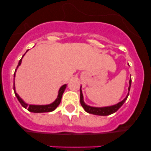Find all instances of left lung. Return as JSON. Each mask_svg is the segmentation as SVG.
Wrapping results in <instances>:
<instances>
[{"mask_svg": "<svg viewBox=\"0 0 151 151\" xmlns=\"http://www.w3.org/2000/svg\"><path fill=\"white\" fill-rule=\"evenodd\" d=\"M131 84H132V79L130 78V80H129V88H128L129 92H128V94L126 95V97H125L122 101L119 102L116 104L108 106H102V107L91 106L85 104V101H84V97L82 91V85H81V88H80V103H81V105H82V107L84 108V110H85V111L88 113H91V114H94V115L97 116H108L110 115V114H113V113H116V112L123 105V104L125 102V101L127 100V97L129 94V91H130Z\"/></svg>", "mask_w": 151, "mask_h": 151, "instance_id": "obj_1", "label": "left lung"}]
</instances>
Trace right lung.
<instances>
[{"label": "right lung", "mask_w": 151, "mask_h": 151, "mask_svg": "<svg viewBox=\"0 0 151 151\" xmlns=\"http://www.w3.org/2000/svg\"><path fill=\"white\" fill-rule=\"evenodd\" d=\"M28 51V50H27ZM26 51V52H27ZM24 54V55H25ZM24 55L22 56V57H24ZM22 57L21 58V60L19 61V63H18V66H17V69H16V71H17V68L19 67V66H20L21 63H22ZM16 71H15V73H14V78H13V90H14V93H15V95L16 97H17V99H18V101H19V103L21 104V105H22V106H23L24 108H26V109H27L29 111L32 112V113H47V112H52L54 111V110H55L56 108L57 107V106H59V104H60V101H61V98H62V96H63V94L64 91H65V89H66V84H65V85H62L60 88L59 89V91H58V95H57V97L56 98L55 101H54L53 103H51V104H46V105H35V104H27V103H26L25 101H23V100L20 97H19V95L18 94H17V92H16V89H15V82H14V79H15V75H16Z\"/></svg>", "instance_id": "right-lung-1"}]
</instances>
